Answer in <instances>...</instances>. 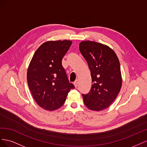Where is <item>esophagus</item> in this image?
I'll list each match as a JSON object with an SVG mask.
<instances>
[{"label":"esophagus","instance_id":"esophagus-1","mask_svg":"<svg viewBox=\"0 0 147 147\" xmlns=\"http://www.w3.org/2000/svg\"><path fill=\"white\" fill-rule=\"evenodd\" d=\"M74 84L75 87L77 88V85H78V80H75V81L74 82Z\"/></svg>","mask_w":147,"mask_h":147}]
</instances>
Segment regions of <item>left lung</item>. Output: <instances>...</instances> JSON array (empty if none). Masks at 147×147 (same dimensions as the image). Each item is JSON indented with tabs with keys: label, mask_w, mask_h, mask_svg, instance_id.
<instances>
[{
	"label": "left lung",
	"mask_w": 147,
	"mask_h": 147,
	"mask_svg": "<svg viewBox=\"0 0 147 147\" xmlns=\"http://www.w3.org/2000/svg\"><path fill=\"white\" fill-rule=\"evenodd\" d=\"M80 51L91 71V91L82 94L84 103L92 110L107 109L116 99L121 88L122 79L118 57L108 46L92 41H83Z\"/></svg>",
	"instance_id": "obj_1"
}]
</instances>
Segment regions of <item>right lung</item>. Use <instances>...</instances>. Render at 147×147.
I'll return each instance as SVG.
<instances>
[{"label":"right lung","instance_id":"add662e5","mask_svg":"<svg viewBox=\"0 0 147 147\" xmlns=\"http://www.w3.org/2000/svg\"><path fill=\"white\" fill-rule=\"evenodd\" d=\"M70 40L48 41L40 45L31 60L27 73L29 90L37 104L47 110L60 108L70 90L62 59L69 49Z\"/></svg>","mask_w":147,"mask_h":147}]
</instances>
